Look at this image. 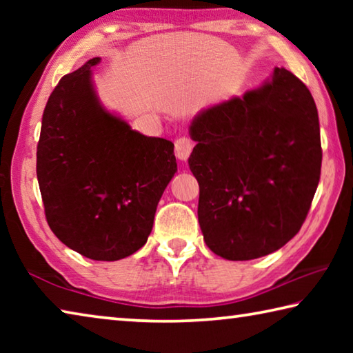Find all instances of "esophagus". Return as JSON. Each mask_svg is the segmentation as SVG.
Listing matches in <instances>:
<instances>
[{
	"instance_id": "obj_1",
	"label": "esophagus",
	"mask_w": 353,
	"mask_h": 353,
	"mask_svg": "<svg viewBox=\"0 0 353 353\" xmlns=\"http://www.w3.org/2000/svg\"><path fill=\"white\" fill-rule=\"evenodd\" d=\"M193 141L187 137H181V139L176 140L174 143V148H176V157L179 160H182V162H187L191 151H193Z\"/></svg>"
}]
</instances>
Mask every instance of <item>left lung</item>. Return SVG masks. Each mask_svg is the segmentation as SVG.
Listing matches in <instances>:
<instances>
[{
	"mask_svg": "<svg viewBox=\"0 0 353 353\" xmlns=\"http://www.w3.org/2000/svg\"><path fill=\"white\" fill-rule=\"evenodd\" d=\"M188 132L198 219L212 252L243 261L285 246L321 176L318 109L305 83L274 68L260 87L202 109Z\"/></svg>",
	"mask_w": 353,
	"mask_h": 353,
	"instance_id": "left-lung-1",
	"label": "left lung"
}]
</instances>
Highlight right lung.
<instances>
[{
    "label": "right lung",
    "instance_id": "1",
    "mask_svg": "<svg viewBox=\"0 0 353 353\" xmlns=\"http://www.w3.org/2000/svg\"><path fill=\"white\" fill-rule=\"evenodd\" d=\"M99 62L63 76L48 99L37 179L59 240L87 259L115 261L145 246L177 163L170 140L140 134L103 105L92 70Z\"/></svg>",
    "mask_w": 353,
    "mask_h": 353
}]
</instances>
